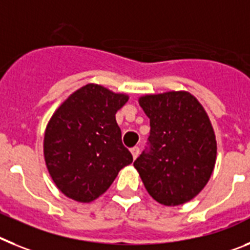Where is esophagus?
I'll use <instances>...</instances> for the list:
<instances>
[{"mask_svg": "<svg viewBox=\"0 0 250 250\" xmlns=\"http://www.w3.org/2000/svg\"><path fill=\"white\" fill-rule=\"evenodd\" d=\"M131 153L134 160H136L138 157V155H140V147H133V148H131Z\"/></svg>", "mask_w": 250, "mask_h": 250, "instance_id": "1", "label": "esophagus"}]
</instances>
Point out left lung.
I'll list each match as a JSON object with an SVG mask.
<instances>
[{
    "instance_id": "left-lung-1",
    "label": "left lung",
    "mask_w": 250,
    "mask_h": 250,
    "mask_svg": "<svg viewBox=\"0 0 250 250\" xmlns=\"http://www.w3.org/2000/svg\"><path fill=\"white\" fill-rule=\"evenodd\" d=\"M138 103L149 118V151L134 161L143 185L157 203L192 200L210 180L216 140L200 102L185 90L146 94Z\"/></svg>"
}]
</instances>
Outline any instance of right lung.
<instances>
[{
	"label": "right lung",
	"instance_id": "1",
	"mask_svg": "<svg viewBox=\"0 0 250 250\" xmlns=\"http://www.w3.org/2000/svg\"><path fill=\"white\" fill-rule=\"evenodd\" d=\"M129 97L86 84L54 112L45 129L44 157L56 188L78 203H90L109 188L133 157L122 143L117 110Z\"/></svg>",
	"mask_w": 250,
	"mask_h": 250
}]
</instances>
